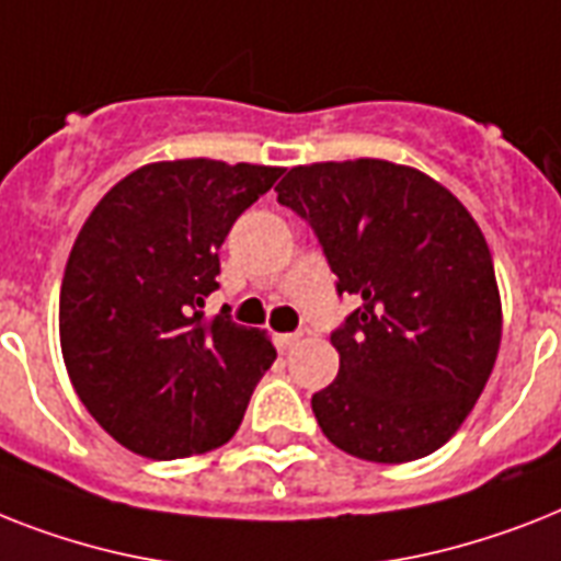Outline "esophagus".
I'll list each match as a JSON object with an SVG mask.
<instances>
[{
    "label": "esophagus",
    "mask_w": 561,
    "mask_h": 561,
    "mask_svg": "<svg viewBox=\"0 0 561 561\" xmlns=\"http://www.w3.org/2000/svg\"><path fill=\"white\" fill-rule=\"evenodd\" d=\"M273 343H276L279 352H288V348H294V345L299 343V334H276L273 336Z\"/></svg>",
    "instance_id": "1"
}]
</instances>
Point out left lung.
Listing matches in <instances>:
<instances>
[{
    "label": "left lung",
    "instance_id": "8db88e82",
    "mask_svg": "<svg viewBox=\"0 0 561 561\" xmlns=\"http://www.w3.org/2000/svg\"><path fill=\"white\" fill-rule=\"evenodd\" d=\"M279 204L313 227L336 290L359 299L331 334L340 375L311 398L325 438L407 463L461 430L502 345V294L470 209L426 172L380 158L294 167Z\"/></svg>",
    "mask_w": 561,
    "mask_h": 561
}]
</instances>
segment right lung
Here are the masks:
<instances>
[{"label":"right lung","instance_id":"1","mask_svg":"<svg viewBox=\"0 0 561 561\" xmlns=\"http://www.w3.org/2000/svg\"><path fill=\"white\" fill-rule=\"evenodd\" d=\"M282 167L209 158L117 181L75 239L59 348L77 398L129 453L172 461L227 444L276 359L267 331L207 320L218 248Z\"/></svg>","mask_w":561,"mask_h":561}]
</instances>
